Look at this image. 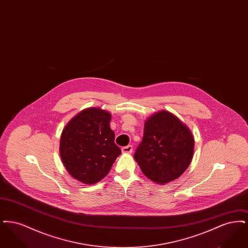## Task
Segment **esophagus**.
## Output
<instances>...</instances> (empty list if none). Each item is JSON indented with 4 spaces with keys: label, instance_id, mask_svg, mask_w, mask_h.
Returning <instances> with one entry per match:
<instances>
[{
    "label": "esophagus",
    "instance_id": "obj_1",
    "mask_svg": "<svg viewBox=\"0 0 248 248\" xmlns=\"http://www.w3.org/2000/svg\"><path fill=\"white\" fill-rule=\"evenodd\" d=\"M122 152H123L124 154H132V152H133V146H132V145H128V146L123 147V148H122Z\"/></svg>",
    "mask_w": 248,
    "mask_h": 248
}]
</instances>
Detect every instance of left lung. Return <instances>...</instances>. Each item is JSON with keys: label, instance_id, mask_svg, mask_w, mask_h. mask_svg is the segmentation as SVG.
Returning <instances> with one entry per match:
<instances>
[{"label": "left lung", "instance_id": "left-lung-1", "mask_svg": "<svg viewBox=\"0 0 248 248\" xmlns=\"http://www.w3.org/2000/svg\"><path fill=\"white\" fill-rule=\"evenodd\" d=\"M193 147L194 140L189 128L174 114L162 110L146 121L143 139L134 158L146 177L165 184L185 172Z\"/></svg>", "mask_w": 248, "mask_h": 248}]
</instances>
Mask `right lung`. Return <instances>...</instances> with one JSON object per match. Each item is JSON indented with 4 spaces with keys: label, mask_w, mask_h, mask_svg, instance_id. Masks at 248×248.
Masks as SVG:
<instances>
[{
    "label": "right lung",
    "mask_w": 248,
    "mask_h": 248,
    "mask_svg": "<svg viewBox=\"0 0 248 248\" xmlns=\"http://www.w3.org/2000/svg\"><path fill=\"white\" fill-rule=\"evenodd\" d=\"M110 114L90 108L71 119L60 139V156L68 172L84 184L106 177L122 154L109 127Z\"/></svg>",
    "instance_id": "right-lung-1"
}]
</instances>
